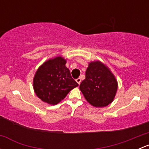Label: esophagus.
Here are the masks:
<instances>
[{"label":"esophagus","mask_w":149,"mask_h":149,"mask_svg":"<svg viewBox=\"0 0 149 149\" xmlns=\"http://www.w3.org/2000/svg\"><path fill=\"white\" fill-rule=\"evenodd\" d=\"M76 82H77L78 84H81V78H78L77 79H76Z\"/></svg>","instance_id":"1"}]
</instances>
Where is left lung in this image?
Segmentation results:
<instances>
[{"instance_id":"left-lung-1","label":"left lung","mask_w":149,"mask_h":149,"mask_svg":"<svg viewBox=\"0 0 149 149\" xmlns=\"http://www.w3.org/2000/svg\"><path fill=\"white\" fill-rule=\"evenodd\" d=\"M79 88L88 102L96 107H102L113 101L118 82L106 66L100 61H95L88 64L86 79Z\"/></svg>"}]
</instances>
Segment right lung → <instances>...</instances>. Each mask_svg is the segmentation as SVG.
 Returning a JSON list of instances; mask_svg holds the SVG:
<instances>
[{"instance_id": "right-lung-1", "label": "right lung", "mask_w": 149, "mask_h": 149, "mask_svg": "<svg viewBox=\"0 0 149 149\" xmlns=\"http://www.w3.org/2000/svg\"><path fill=\"white\" fill-rule=\"evenodd\" d=\"M62 57L50 59L37 70L33 81L35 94L42 101L56 104L79 84L71 77Z\"/></svg>"}]
</instances>
